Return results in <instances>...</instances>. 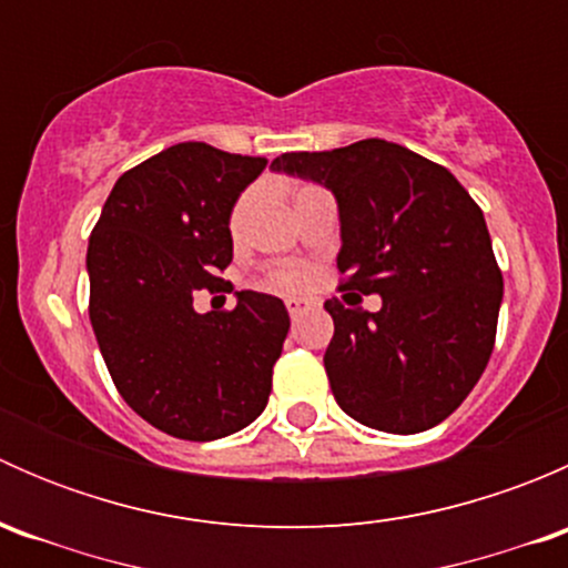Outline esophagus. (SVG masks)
Returning <instances> with one entry per match:
<instances>
[{
  "mask_svg": "<svg viewBox=\"0 0 568 568\" xmlns=\"http://www.w3.org/2000/svg\"><path fill=\"white\" fill-rule=\"evenodd\" d=\"M285 307H288L291 318H300L302 313L311 311V307H316V302L307 300V296H291V300H285Z\"/></svg>",
  "mask_w": 568,
  "mask_h": 568,
  "instance_id": "34e87169",
  "label": "esophagus"
}]
</instances>
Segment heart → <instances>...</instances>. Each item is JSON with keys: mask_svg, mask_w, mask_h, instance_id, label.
<instances>
[{"mask_svg": "<svg viewBox=\"0 0 568 568\" xmlns=\"http://www.w3.org/2000/svg\"><path fill=\"white\" fill-rule=\"evenodd\" d=\"M311 189H316V186H302L300 192H296V197H300V194H305V192H311ZM255 200H257L255 189H244V192L239 194L236 203H233L231 222H227V225H231L233 236H242V233H244V227H247V222H250L252 209H255ZM305 277H307V272L302 266H296V263H277V266L268 268V283H272L274 288H285V291L300 288V285L305 283Z\"/></svg>", "mask_w": 568, "mask_h": 568, "instance_id": "obj_1", "label": "heart"}]
</instances>
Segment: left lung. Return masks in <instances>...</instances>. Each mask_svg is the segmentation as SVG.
Returning a JSON list of instances; mask_svg holds the SVG:
<instances>
[{
	"instance_id": "8db88e82",
	"label": "left lung",
	"mask_w": 568,
	"mask_h": 568,
	"mask_svg": "<svg viewBox=\"0 0 568 568\" xmlns=\"http://www.w3.org/2000/svg\"><path fill=\"white\" fill-rule=\"evenodd\" d=\"M272 168L335 194L341 291L382 296L376 313L324 302L335 321L324 368L337 406L387 434L443 423L495 348L503 274L484 211L443 164L387 140L283 153Z\"/></svg>"
}]
</instances>
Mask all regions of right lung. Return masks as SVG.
I'll use <instances>...</instances> for the list:
<instances>
[{
	"instance_id": "obj_1",
	"label": "right lung",
	"mask_w": 568,
	"mask_h": 568,
	"mask_svg": "<svg viewBox=\"0 0 568 568\" xmlns=\"http://www.w3.org/2000/svg\"><path fill=\"white\" fill-rule=\"evenodd\" d=\"M266 168L205 142H181L123 173L88 247L90 324L125 404L170 437L209 443L266 409L288 335L283 300L239 291L236 307L197 313L225 291L231 211Z\"/></svg>"
}]
</instances>
